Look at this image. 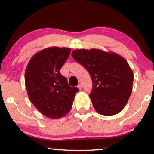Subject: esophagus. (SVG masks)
Instances as JSON below:
<instances>
[{
	"label": "esophagus",
	"instance_id": "esophagus-1",
	"mask_svg": "<svg viewBox=\"0 0 154 154\" xmlns=\"http://www.w3.org/2000/svg\"><path fill=\"white\" fill-rule=\"evenodd\" d=\"M78 88H79V89L80 90H82V85H81V84H79V85H78Z\"/></svg>",
	"mask_w": 154,
	"mask_h": 154
}]
</instances>
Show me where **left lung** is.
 I'll list each match as a JSON object with an SVG mask.
<instances>
[{"label":"left lung","instance_id":"obj_1","mask_svg":"<svg viewBox=\"0 0 154 154\" xmlns=\"http://www.w3.org/2000/svg\"><path fill=\"white\" fill-rule=\"evenodd\" d=\"M71 55L91 76L90 97L97 112L104 116L121 112L131 94L134 79L127 61L115 52L98 49L75 50Z\"/></svg>","mask_w":154,"mask_h":154}]
</instances>
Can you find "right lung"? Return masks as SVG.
I'll return each instance as SVG.
<instances>
[{
	"label": "right lung",
	"instance_id": "right-lung-1",
	"mask_svg": "<svg viewBox=\"0 0 154 154\" xmlns=\"http://www.w3.org/2000/svg\"><path fill=\"white\" fill-rule=\"evenodd\" d=\"M71 52L70 48L50 47L37 52L27 64L25 85L29 98L45 116L60 119L71 109L79 88L70 87L61 68Z\"/></svg>",
	"mask_w": 154,
	"mask_h": 154
}]
</instances>
